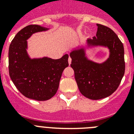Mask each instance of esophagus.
I'll list each match as a JSON object with an SVG mask.
<instances>
[{"mask_svg":"<svg viewBox=\"0 0 134 134\" xmlns=\"http://www.w3.org/2000/svg\"><path fill=\"white\" fill-rule=\"evenodd\" d=\"M71 62H72V59H71L70 57H69V58H68V64H71Z\"/></svg>","mask_w":134,"mask_h":134,"instance_id":"1","label":"esophagus"}]
</instances>
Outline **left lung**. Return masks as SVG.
<instances>
[{
	"label": "left lung",
	"mask_w": 134,
	"mask_h": 134,
	"mask_svg": "<svg viewBox=\"0 0 134 134\" xmlns=\"http://www.w3.org/2000/svg\"><path fill=\"white\" fill-rule=\"evenodd\" d=\"M97 32L93 39H88L91 46H103L109 49V57L101 64L88 60L85 48L74 49L70 54V66L79 91L88 99L98 100L107 97L118 88L125 73L124 48L122 42L112 29L97 24Z\"/></svg>",
	"instance_id": "left-lung-1"
}]
</instances>
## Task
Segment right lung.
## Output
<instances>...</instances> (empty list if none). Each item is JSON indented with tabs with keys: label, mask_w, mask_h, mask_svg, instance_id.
I'll list each match as a JSON object with an SVG mask.
<instances>
[{
	"label": "right lung",
	"mask_w": 134,
	"mask_h": 134,
	"mask_svg": "<svg viewBox=\"0 0 134 134\" xmlns=\"http://www.w3.org/2000/svg\"><path fill=\"white\" fill-rule=\"evenodd\" d=\"M48 28L30 25L16 34L9 49V70L12 81L22 94L37 100H46L54 97L58 89L64 70L68 66V55L58 60L43 57L29 58L27 40L37 32Z\"/></svg>",
	"instance_id": "add662e5"
}]
</instances>
